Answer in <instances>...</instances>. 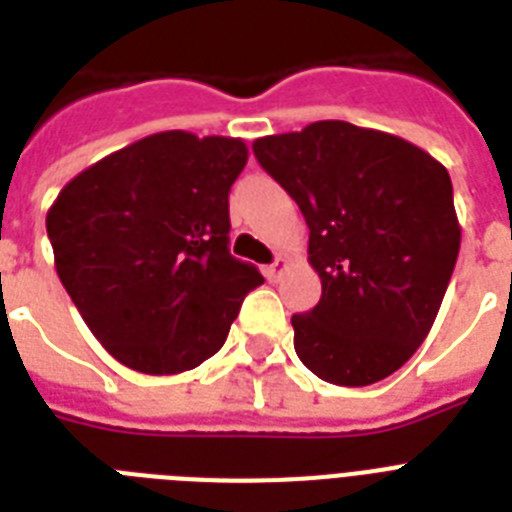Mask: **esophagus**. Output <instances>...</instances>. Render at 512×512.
I'll list each match as a JSON object with an SVG mask.
<instances>
[{"mask_svg": "<svg viewBox=\"0 0 512 512\" xmlns=\"http://www.w3.org/2000/svg\"><path fill=\"white\" fill-rule=\"evenodd\" d=\"M287 265H289L287 257H276V260H273V263L265 268V276H268V281H279L281 273L287 271Z\"/></svg>", "mask_w": 512, "mask_h": 512, "instance_id": "obj_1", "label": "esophagus"}]
</instances>
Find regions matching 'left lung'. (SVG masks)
<instances>
[{
  "mask_svg": "<svg viewBox=\"0 0 512 512\" xmlns=\"http://www.w3.org/2000/svg\"><path fill=\"white\" fill-rule=\"evenodd\" d=\"M297 201L321 300L295 313V350L345 388L385 380L428 337L460 255L449 172L422 148L348 122L252 143Z\"/></svg>",
  "mask_w": 512,
  "mask_h": 512,
  "instance_id": "obj_1",
  "label": "left lung"
}]
</instances>
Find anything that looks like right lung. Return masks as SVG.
I'll list each match as a JSON object with an SVG mask.
<instances>
[{"label": "right lung", "instance_id": "obj_1", "mask_svg": "<svg viewBox=\"0 0 512 512\" xmlns=\"http://www.w3.org/2000/svg\"><path fill=\"white\" fill-rule=\"evenodd\" d=\"M239 138L156 132L58 193L47 236L63 287L100 345L143 374H177L223 348L263 284L228 249Z\"/></svg>", "mask_w": 512, "mask_h": 512}]
</instances>
